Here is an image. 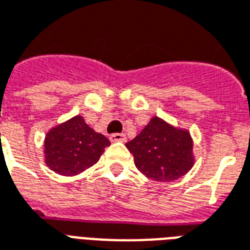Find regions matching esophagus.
Masks as SVG:
<instances>
[{"mask_svg": "<svg viewBox=\"0 0 250 250\" xmlns=\"http://www.w3.org/2000/svg\"><path fill=\"white\" fill-rule=\"evenodd\" d=\"M112 142H126V135L123 133H115L109 137Z\"/></svg>", "mask_w": 250, "mask_h": 250, "instance_id": "obj_1", "label": "esophagus"}]
</instances>
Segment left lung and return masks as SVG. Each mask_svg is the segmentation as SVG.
Here are the masks:
<instances>
[{"label": "left lung", "mask_w": 250, "mask_h": 250, "mask_svg": "<svg viewBox=\"0 0 250 250\" xmlns=\"http://www.w3.org/2000/svg\"><path fill=\"white\" fill-rule=\"evenodd\" d=\"M126 147L134 156L138 171L155 181H175L187 175L194 164L190 133L156 116Z\"/></svg>", "instance_id": "left-lung-1"}]
</instances>
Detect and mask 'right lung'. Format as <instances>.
Here are the masks:
<instances>
[{
  "label": "right lung",
  "mask_w": 250,
  "mask_h": 250,
  "mask_svg": "<svg viewBox=\"0 0 250 250\" xmlns=\"http://www.w3.org/2000/svg\"><path fill=\"white\" fill-rule=\"evenodd\" d=\"M111 142L74 116L48 130L44 139L46 167L62 176H75L98 163L104 148Z\"/></svg>",
  "instance_id": "1"
}]
</instances>
